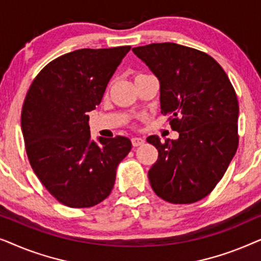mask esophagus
Here are the masks:
<instances>
[{
    "mask_svg": "<svg viewBox=\"0 0 261 261\" xmlns=\"http://www.w3.org/2000/svg\"><path fill=\"white\" fill-rule=\"evenodd\" d=\"M145 142V140L142 138H138V137H134L132 138V145L134 146V147H138V146L142 145Z\"/></svg>",
    "mask_w": 261,
    "mask_h": 261,
    "instance_id": "esophagus-1",
    "label": "esophagus"
}]
</instances>
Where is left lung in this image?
Wrapping results in <instances>:
<instances>
[{
    "instance_id": "left-lung-1",
    "label": "left lung",
    "mask_w": 261,
    "mask_h": 261,
    "mask_svg": "<svg viewBox=\"0 0 261 261\" xmlns=\"http://www.w3.org/2000/svg\"><path fill=\"white\" fill-rule=\"evenodd\" d=\"M160 83V108L179 133L177 140L147 142L158 149L148 171L164 201L188 204L204 198L221 180L238 149L239 103L229 78L209 55L162 42L133 48Z\"/></svg>"
}]
</instances>
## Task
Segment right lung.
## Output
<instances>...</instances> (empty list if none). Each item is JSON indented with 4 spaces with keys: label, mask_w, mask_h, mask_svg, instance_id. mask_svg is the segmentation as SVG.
Segmentation results:
<instances>
[{
    "label": "right lung",
    "mask_w": 261,
    "mask_h": 261,
    "mask_svg": "<svg viewBox=\"0 0 261 261\" xmlns=\"http://www.w3.org/2000/svg\"><path fill=\"white\" fill-rule=\"evenodd\" d=\"M130 46L82 48L52 60L31 84L21 113L28 160L57 201L89 208L108 197L128 138H90L88 113L102 101Z\"/></svg>",
    "instance_id": "right-lung-1"
}]
</instances>
